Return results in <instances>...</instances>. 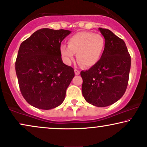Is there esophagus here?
<instances>
[{
    "label": "esophagus",
    "mask_w": 147,
    "mask_h": 147,
    "mask_svg": "<svg viewBox=\"0 0 147 147\" xmlns=\"http://www.w3.org/2000/svg\"><path fill=\"white\" fill-rule=\"evenodd\" d=\"M74 71H75V74H76V75H79V74H80V71L79 70H78L77 69H74Z\"/></svg>",
    "instance_id": "34e87169"
}]
</instances>
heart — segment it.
<instances>
[{"mask_svg":"<svg viewBox=\"0 0 147 147\" xmlns=\"http://www.w3.org/2000/svg\"><path fill=\"white\" fill-rule=\"evenodd\" d=\"M68 46L61 45L60 48L63 61L70 65L74 54L80 64L90 67L99 61L105 46L104 37L92 32H79L69 38Z\"/></svg>","mask_w":147,"mask_h":147,"instance_id":"1","label":"heart"}]
</instances>
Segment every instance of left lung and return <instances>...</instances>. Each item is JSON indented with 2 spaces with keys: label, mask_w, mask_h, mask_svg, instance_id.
<instances>
[{
  "label": "left lung",
  "mask_w": 147,
  "mask_h": 147,
  "mask_svg": "<svg viewBox=\"0 0 147 147\" xmlns=\"http://www.w3.org/2000/svg\"><path fill=\"white\" fill-rule=\"evenodd\" d=\"M105 39L101 59L89 69L80 72L85 100L97 107H106L120 99L129 81L131 57L122 39L106 28H99Z\"/></svg>",
  "instance_id": "8db88e82"
}]
</instances>
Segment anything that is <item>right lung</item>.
I'll use <instances>...</instances> for the list:
<instances>
[{
    "label": "right lung",
    "mask_w": 147,
    "mask_h": 147,
    "mask_svg": "<svg viewBox=\"0 0 147 147\" xmlns=\"http://www.w3.org/2000/svg\"><path fill=\"white\" fill-rule=\"evenodd\" d=\"M70 30L41 28L24 41L16 61V72L24 98L31 106L50 110L64 101L75 76L63 63L61 42Z\"/></svg>",
    "instance_id": "1"
}]
</instances>
